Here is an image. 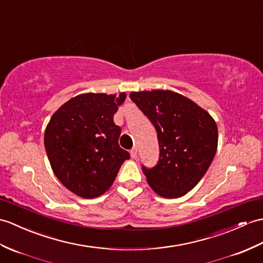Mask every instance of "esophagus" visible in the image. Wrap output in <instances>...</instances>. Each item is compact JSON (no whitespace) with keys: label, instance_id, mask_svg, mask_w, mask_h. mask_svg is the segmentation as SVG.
I'll list each match as a JSON object with an SVG mask.
<instances>
[{"label":"esophagus","instance_id":"1","mask_svg":"<svg viewBox=\"0 0 263 263\" xmlns=\"http://www.w3.org/2000/svg\"><path fill=\"white\" fill-rule=\"evenodd\" d=\"M130 154H131V157L133 158V159H134V158H137V157H138V149L136 148V146H134L133 149H131Z\"/></svg>","mask_w":263,"mask_h":263}]
</instances>
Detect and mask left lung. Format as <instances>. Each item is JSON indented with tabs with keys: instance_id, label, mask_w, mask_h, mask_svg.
Masks as SVG:
<instances>
[{
	"instance_id": "left-lung-1",
	"label": "left lung",
	"mask_w": 263,
	"mask_h": 263,
	"mask_svg": "<svg viewBox=\"0 0 263 263\" xmlns=\"http://www.w3.org/2000/svg\"><path fill=\"white\" fill-rule=\"evenodd\" d=\"M130 99L156 127L159 160L142 166L150 187L164 198L184 196L203 178L217 149V125L209 112L173 90L132 91Z\"/></svg>"
}]
</instances>
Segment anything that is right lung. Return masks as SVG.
<instances>
[{"label": "right lung", "instance_id": "obj_1", "mask_svg": "<svg viewBox=\"0 0 263 263\" xmlns=\"http://www.w3.org/2000/svg\"><path fill=\"white\" fill-rule=\"evenodd\" d=\"M125 97V93L81 94L49 121L45 148L52 172L79 197L95 198L108 191L122 163L130 159L119 145L121 127L113 121Z\"/></svg>", "mask_w": 263, "mask_h": 263}]
</instances>
